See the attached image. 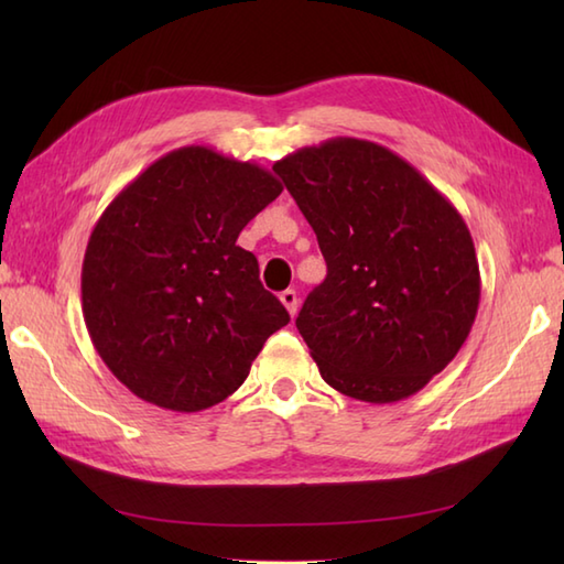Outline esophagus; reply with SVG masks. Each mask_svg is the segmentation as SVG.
<instances>
[{"mask_svg": "<svg viewBox=\"0 0 564 564\" xmlns=\"http://www.w3.org/2000/svg\"><path fill=\"white\" fill-rule=\"evenodd\" d=\"M279 297H281V303L285 305V310H289V313H291V315H295V313H297V293H295L293 289H289V291H283V293L279 295Z\"/></svg>", "mask_w": 564, "mask_h": 564, "instance_id": "34e87169", "label": "esophagus"}]
</instances>
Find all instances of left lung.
<instances>
[{"mask_svg":"<svg viewBox=\"0 0 564 564\" xmlns=\"http://www.w3.org/2000/svg\"><path fill=\"white\" fill-rule=\"evenodd\" d=\"M273 172L327 261V279L295 319L319 376L373 404L422 390L460 351L480 307V267L460 213L370 140L301 148Z\"/></svg>","mask_w":564,"mask_h":564,"instance_id":"left-lung-1","label":"left lung"}]
</instances>
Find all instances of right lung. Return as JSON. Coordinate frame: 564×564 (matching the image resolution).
<instances>
[{"label":"right lung","instance_id":"right-lung-1","mask_svg":"<svg viewBox=\"0 0 564 564\" xmlns=\"http://www.w3.org/2000/svg\"><path fill=\"white\" fill-rule=\"evenodd\" d=\"M283 191L269 170L203 145L166 152L101 213L82 263L94 349L140 400L172 412L223 402L291 322L237 247Z\"/></svg>","mask_w":564,"mask_h":564}]
</instances>
